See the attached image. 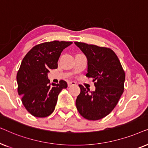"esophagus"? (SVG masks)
Returning <instances> with one entry per match:
<instances>
[{
    "label": "esophagus",
    "mask_w": 148,
    "mask_h": 148,
    "mask_svg": "<svg viewBox=\"0 0 148 148\" xmlns=\"http://www.w3.org/2000/svg\"><path fill=\"white\" fill-rule=\"evenodd\" d=\"M74 85H76V83L75 82H68V86L70 87L71 86H74Z\"/></svg>",
    "instance_id": "obj_1"
}]
</instances>
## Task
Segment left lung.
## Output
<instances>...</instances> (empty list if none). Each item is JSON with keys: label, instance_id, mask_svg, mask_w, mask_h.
<instances>
[{"label": "left lung", "instance_id": "left-lung-1", "mask_svg": "<svg viewBox=\"0 0 148 148\" xmlns=\"http://www.w3.org/2000/svg\"><path fill=\"white\" fill-rule=\"evenodd\" d=\"M88 58V77L93 78L96 90L79 85L76 107L84 118L96 121L104 118L116 106L124 91L125 73L116 54L109 48L75 42Z\"/></svg>", "mask_w": 148, "mask_h": 148}]
</instances>
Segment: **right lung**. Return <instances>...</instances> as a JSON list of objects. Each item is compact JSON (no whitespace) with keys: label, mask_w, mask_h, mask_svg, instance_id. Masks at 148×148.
I'll list each match as a JSON object with an SVG mask.
<instances>
[{"label":"right lung","mask_w":148,"mask_h":148,"mask_svg":"<svg viewBox=\"0 0 148 148\" xmlns=\"http://www.w3.org/2000/svg\"><path fill=\"white\" fill-rule=\"evenodd\" d=\"M71 42L52 41L34 46L22 60L17 74L18 94L28 112L39 118L51 114L55 108L58 96L67 84H50L48 73L58 67V60L64 48Z\"/></svg>","instance_id":"right-lung-1"}]
</instances>
